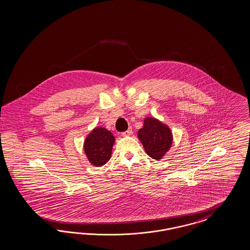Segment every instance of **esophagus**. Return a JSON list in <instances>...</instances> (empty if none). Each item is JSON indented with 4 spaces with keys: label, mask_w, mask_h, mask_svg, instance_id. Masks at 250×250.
I'll return each instance as SVG.
<instances>
[{
    "label": "esophagus",
    "mask_w": 250,
    "mask_h": 250,
    "mask_svg": "<svg viewBox=\"0 0 250 250\" xmlns=\"http://www.w3.org/2000/svg\"><path fill=\"white\" fill-rule=\"evenodd\" d=\"M132 133H133V131H132V128H129L128 130H126L125 132H124L122 135L124 136H129L132 135Z\"/></svg>",
    "instance_id": "obj_1"
}]
</instances>
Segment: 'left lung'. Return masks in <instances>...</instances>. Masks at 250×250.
<instances>
[{
  "label": "left lung",
  "mask_w": 250,
  "mask_h": 250,
  "mask_svg": "<svg viewBox=\"0 0 250 250\" xmlns=\"http://www.w3.org/2000/svg\"><path fill=\"white\" fill-rule=\"evenodd\" d=\"M137 136L144 146L145 151L156 160L165 156L173 140L170 128L154 117L145 118L144 125L138 130Z\"/></svg>",
  "instance_id": "left-lung-1"
}]
</instances>
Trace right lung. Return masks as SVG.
Listing matches in <instances>:
<instances>
[{
    "label": "right lung",
    "mask_w": 250,
    "mask_h": 250,
    "mask_svg": "<svg viewBox=\"0 0 250 250\" xmlns=\"http://www.w3.org/2000/svg\"><path fill=\"white\" fill-rule=\"evenodd\" d=\"M115 138L104 127H95L84 140L85 155L91 165L102 167L111 159Z\"/></svg>",
    "instance_id": "right-lung-1"
}]
</instances>
